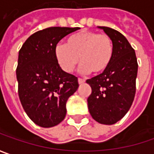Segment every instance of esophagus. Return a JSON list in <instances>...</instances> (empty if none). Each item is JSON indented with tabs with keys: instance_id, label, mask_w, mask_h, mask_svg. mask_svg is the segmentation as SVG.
<instances>
[{
	"instance_id": "1",
	"label": "esophagus",
	"mask_w": 154,
	"mask_h": 154,
	"mask_svg": "<svg viewBox=\"0 0 154 154\" xmlns=\"http://www.w3.org/2000/svg\"><path fill=\"white\" fill-rule=\"evenodd\" d=\"M84 82H85V80L84 79H83V78H78V84H84Z\"/></svg>"
}]
</instances>
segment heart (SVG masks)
Instances as JSON below:
<instances>
[{
	"label": "heart",
	"instance_id": "b5f03b06",
	"mask_svg": "<svg viewBox=\"0 0 154 154\" xmlns=\"http://www.w3.org/2000/svg\"><path fill=\"white\" fill-rule=\"evenodd\" d=\"M54 54L62 70L70 73L80 61L81 71L100 74L108 69L114 55V44L107 34L82 31L56 45Z\"/></svg>",
	"mask_w": 154,
	"mask_h": 154
}]
</instances>
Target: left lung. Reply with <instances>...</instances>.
I'll return each instance as SVG.
<instances>
[{"mask_svg":"<svg viewBox=\"0 0 154 154\" xmlns=\"http://www.w3.org/2000/svg\"><path fill=\"white\" fill-rule=\"evenodd\" d=\"M111 38L114 55L103 73L86 81L91 87L88 108L92 118L105 125L116 123L129 110L136 91L138 63L135 51L120 32L99 26Z\"/></svg>","mask_w":154,"mask_h":154,"instance_id":"1","label":"left lung"}]
</instances>
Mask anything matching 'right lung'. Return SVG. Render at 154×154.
Returning <instances> with one entry per match:
<instances>
[{
    "label": "right lung",
    "instance_id": "add662e5",
    "mask_svg": "<svg viewBox=\"0 0 154 154\" xmlns=\"http://www.w3.org/2000/svg\"><path fill=\"white\" fill-rule=\"evenodd\" d=\"M78 29L53 26L38 31L19 51V97L26 115L39 127H54L64 120L66 102L79 86L77 77L62 70L54 54L57 44Z\"/></svg>",
    "mask_w": 154,
    "mask_h": 154
}]
</instances>
